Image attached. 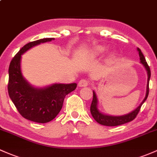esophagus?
<instances>
[{"label": "esophagus", "instance_id": "esophagus-1", "mask_svg": "<svg viewBox=\"0 0 157 157\" xmlns=\"http://www.w3.org/2000/svg\"><path fill=\"white\" fill-rule=\"evenodd\" d=\"M90 84V81L86 79H81V80L79 81L78 83V86L80 87H84V86H87Z\"/></svg>", "mask_w": 157, "mask_h": 157}]
</instances>
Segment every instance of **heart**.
Masks as SVG:
<instances>
[{"instance_id":"obj_1","label":"heart","mask_w":157,"mask_h":157,"mask_svg":"<svg viewBox=\"0 0 157 157\" xmlns=\"http://www.w3.org/2000/svg\"><path fill=\"white\" fill-rule=\"evenodd\" d=\"M105 47H101V46H98V47H95V54H100L101 53V52H103L104 51H105Z\"/></svg>"}]
</instances>
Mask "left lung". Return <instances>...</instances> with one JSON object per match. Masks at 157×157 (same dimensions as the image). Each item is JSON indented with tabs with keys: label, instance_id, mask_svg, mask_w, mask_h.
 <instances>
[{
	"label": "left lung",
	"instance_id": "left-lung-1",
	"mask_svg": "<svg viewBox=\"0 0 157 157\" xmlns=\"http://www.w3.org/2000/svg\"><path fill=\"white\" fill-rule=\"evenodd\" d=\"M138 53H139L140 56V60H141V63L144 66V67L146 68L147 71V92H146V96H145L144 99L143 100V101L140 104L139 106L135 110L132 111L131 113H128V114L123 115V116H120V117H113V116H108V115H104L103 113H100L98 111V108H97V104H98V101H97V97L95 95V92L93 91V98H92V101L91 104V107H90V112L92 113V116L93 117V118L95 119V121L97 123H98L101 125H103V126H119V125L124 124V123H128V122L132 121L136 117V116L138 115V112H139L140 109H141V105H143V103L146 101L147 98L148 94H149V81L150 78H151V69H150L149 65L147 63L146 60H145V58L143 55V53L141 52V49L138 48Z\"/></svg>",
	"mask_w": 157,
	"mask_h": 157
}]
</instances>
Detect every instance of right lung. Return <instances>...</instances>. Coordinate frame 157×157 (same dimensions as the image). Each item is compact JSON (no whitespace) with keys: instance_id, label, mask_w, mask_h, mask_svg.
<instances>
[{"instance_id":"add662e5","label":"right lung","mask_w":157,"mask_h":157,"mask_svg":"<svg viewBox=\"0 0 157 157\" xmlns=\"http://www.w3.org/2000/svg\"><path fill=\"white\" fill-rule=\"evenodd\" d=\"M54 38H44L25 44L11 60L9 66L8 93L19 113L24 118L40 123L53 120L60 112L64 99L74 91L77 83L53 84L44 89L32 87L22 77L21 57L28 49Z\"/></svg>"}]
</instances>
